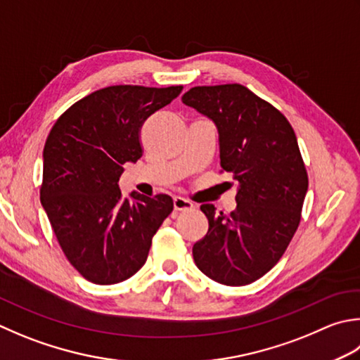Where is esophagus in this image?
<instances>
[{
    "label": "esophagus",
    "mask_w": 360,
    "mask_h": 360,
    "mask_svg": "<svg viewBox=\"0 0 360 360\" xmlns=\"http://www.w3.org/2000/svg\"><path fill=\"white\" fill-rule=\"evenodd\" d=\"M173 206H174V210H192L193 209V204L184 198H181V196H174Z\"/></svg>",
    "instance_id": "obj_1"
}]
</instances>
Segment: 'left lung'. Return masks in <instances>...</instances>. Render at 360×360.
Here are the masks:
<instances>
[{
    "mask_svg": "<svg viewBox=\"0 0 360 360\" xmlns=\"http://www.w3.org/2000/svg\"><path fill=\"white\" fill-rule=\"evenodd\" d=\"M182 103L214 122L220 165L237 186L234 212L201 204L209 229L193 245L195 264L215 283L251 284L278 264L298 229L309 181L297 136L240 84L193 87Z\"/></svg>",
    "mask_w": 360,
    "mask_h": 360,
    "instance_id": "obj_1",
    "label": "left lung"
}]
</instances>
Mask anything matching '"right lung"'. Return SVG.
Instances as JSON below:
<instances>
[{
    "mask_svg": "<svg viewBox=\"0 0 360 360\" xmlns=\"http://www.w3.org/2000/svg\"><path fill=\"white\" fill-rule=\"evenodd\" d=\"M182 86H112L75 103L54 123L44 148L40 201L58 242L90 283L118 284L146 262L153 236L172 214L168 195L131 192L118 179L142 158L145 120L170 104Z\"/></svg>",
    "mask_w": 360,
    "mask_h": 360,
    "instance_id": "obj_1",
    "label": "right lung"
}]
</instances>
